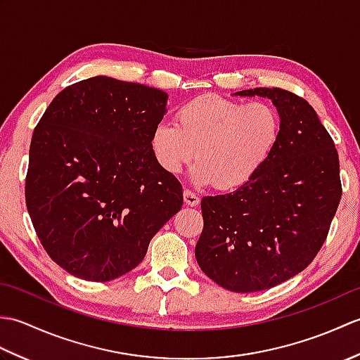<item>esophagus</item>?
Returning a JSON list of instances; mask_svg holds the SVG:
<instances>
[{"label": "esophagus", "mask_w": 360, "mask_h": 360, "mask_svg": "<svg viewBox=\"0 0 360 360\" xmlns=\"http://www.w3.org/2000/svg\"><path fill=\"white\" fill-rule=\"evenodd\" d=\"M184 202L187 205H190V207H195V205L200 204V198H198V195H195L192 190H184Z\"/></svg>", "instance_id": "34e87169"}]
</instances>
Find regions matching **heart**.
I'll return each instance as SVG.
<instances>
[{"instance_id": "obj_1", "label": "heart", "mask_w": 360, "mask_h": 360, "mask_svg": "<svg viewBox=\"0 0 360 360\" xmlns=\"http://www.w3.org/2000/svg\"><path fill=\"white\" fill-rule=\"evenodd\" d=\"M281 129V114L272 103L205 94L181 105L174 125L159 122L151 148L170 174L181 173L196 155L195 184L227 192L254 179L277 148Z\"/></svg>"}]
</instances>
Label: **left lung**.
<instances>
[{
    "mask_svg": "<svg viewBox=\"0 0 360 360\" xmlns=\"http://www.w3.org/2000/svg\"><path fill=\"white\" fill-rule=\"evenodd\" d=\"M283 119L274 155L246 186L204 196L195 257L202 272L233 292H255L302 272L330 232L342 198L339 155L314 108L290 91L254 88Z\"/></svg>",
    "mask_w": 360,
    "mask_h": 360,
    "instance_id": "left-lung-1",
    "label": "left lung"
}]
</instances>
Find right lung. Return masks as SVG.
Wrapping results in <instances>:
<instances>
[{"label": "right lung", "instance_id": "right-lung-1", "mask_svg": "<svg viewBox=\"0 0 360 360\" xmlns=\"http://www.w3.org/2000/svg\"><path fill=\"white\" fill-rule=\"evenodd\" d=\"M167 93L97 75L58 93L29 148L26 205L38 240L74 277L110 281L139 264L182 207L153 155Z\"/></svg>", "mask_w": 360, "mask_h": 360}]
</instances>
